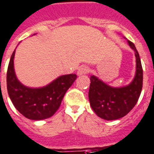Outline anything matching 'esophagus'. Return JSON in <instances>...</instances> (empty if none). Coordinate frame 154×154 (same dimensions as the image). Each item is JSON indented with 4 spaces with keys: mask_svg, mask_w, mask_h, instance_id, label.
Returning <instances> with one entry per match:
<instances>
[{
    "mask_svg": "<svg viewBox=\"0 0 154 154\" xmlns=\"http://www.w3.org/2000/svg\"><path fill=\"white\" fill-rule=\"evenodd\" d=\"M88 71H89V69H88V66H82L79 68L78 70H77V75L78 76L85 75V74H86V73H88Z\"/></svg>",
    "mask_w": 154,
    "mask_h": 154,
    "instance_id": "34e87169",
    "label": "esophagus"
}]
</instances>
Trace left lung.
Masks as SVG:
<instances>
[{
  "mask_svg": "<svg viewBox=\"0 0 154 154\" xmlns=\"http://www.w3.org/2000/svg\"><path fill=\"white\" fill-rule=\"evenodd\" d=\"M135 52L136 74L129 85L113 88L95 76H91L88 97L94 112L105 120H116L126 116L138 101L143 88V68L140 55L134 44L127 41Z\"/></svg>",
  "mask_w": 154,
  "mask_h": 154,
  "instance_id": "obj_1",
  "label": "left lung"
}]
</instances>
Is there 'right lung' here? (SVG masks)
Instances as JSON below:
<instances>
[{"label":"right lung","mask_w":154,"mask_h":154,"mask_svg":"<svg viewBox=\"0 0 154 154\" xmlns=\"http://www.w3.org/2000/svg\"><path fill=\"white\" fill-rule=\"evenodd\" d=\"M14 53L15 50L11 57L7 72V88L13 105L29 119L42 120L51 117L60 108L64 94L75 81L77 75H62L42 88H29L16 77Z\"/></svg>","instance_id":"right-lung-1"}]
</instances>
